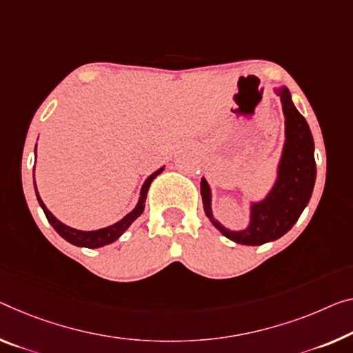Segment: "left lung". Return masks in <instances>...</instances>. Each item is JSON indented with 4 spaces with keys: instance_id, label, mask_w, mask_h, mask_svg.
I'll list each match as a JSON object with an SVG mask.
<instances>
[{
    "instance_id": "obj_1",
    "label": "left lung",
    "mask_w": 353,
    "mask_h": 353,
    "mask_svg": "<svg viewBox=\"0 0 353 353\" xmlns=\"http://www.w3.org/2000/svg\"><path fill=\"white\" fill-rule=\"evenodd\" d=\"M273 90L281 97L285 120L283 153L276 167L274 183L267 195L257 202L249 200V224L246 229H225L218 219H214L211 188L205 178L200 181L205 214L222 235L238 245L260 246L285 235L306 208L316 183L314 139L307 121L296 110L285 85L274 86Z\"/></svg>"
}]
</instances>
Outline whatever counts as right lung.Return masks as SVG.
<instances>
[{
  "mask_svg": "<svg viewBox=\"0 0 353 353\" xmlns=\"http://www.w3.org/2000/svg\"><path fill=\"white\" fill-rule=\"evenodd\" d=\"M36 148H37V145H36ZM36 148H34V156H36ZM162 170H164V167H161V169H158L154 173H151V175L143 181L142 189H140V197L137 200V205H135L132 211H129V213L124 216L123 219L115 222V224L107 225V227H104V229H97V230H79V229H74V227H69L66 224H63L61 221L57 219L55 216L50 213V210L46 207V203L42 202L41 195H39V192H37V188H36L34 169H32V180H34L32 183H34V191H36L37 202H39L41 208L44 210V214H46L47 221L50 222V225L57 230L58 235L63 236L64 240L69 241L70 245H74V246L96 249V248H102L105 245H110V243H113V241H117L118 238H120L123 233L129 229V225H131L132 222L143 213L145 202H146V194H148L150 184L156 176L159 175V173H162Z\"/></svg>",
  "mask_w": 353,
  "mask_h": 353,
  "instance_id": "1",
  "label": "right lung"
}]
</instances>
